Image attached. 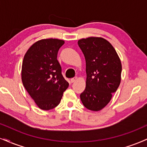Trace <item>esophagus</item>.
Returning a JSON list of instances; mask_svg holds the SVG:
<instances>
[{
	"label": "esophagus",
	"instance_id": "obj_1",
	"mask_svg": "<svg viewBox=\"0 0 147 147\" xmlns=\"http://www.w3.org/2000/svg\"><path fill=\"white\" fill-rule=\"evenodd\" d=\"M77 80V77H75L70 79V82H71V83H74V82H75Z\"/></svg>",
	"mask_w": 147,
	"mask_h": 147
}]
</instances>
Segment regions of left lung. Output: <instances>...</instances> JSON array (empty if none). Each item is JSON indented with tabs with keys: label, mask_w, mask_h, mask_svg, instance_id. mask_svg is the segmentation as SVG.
Instances as JSON below:
<instances>
[{
	"label": "left lung",
	"mask_w": 147,
	"mask_h": 147,
	"mask_svg": "<svg viewBox=\"0 0 147 147\" xmlns=\"http://www.w3.org/2000/svg\"><path fill=\"white\" fill-rule=\"evenodd\" d=\"M86 59V88L80 98L88 110L99 111L112 98L121 82L122 63L113 45L102 37L78 41Z\"/></svg>",
	"instance_id": "8db88e82"
}]
</instances>
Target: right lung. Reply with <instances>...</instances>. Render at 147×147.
Returning <instances> with one entry per match:
<instances>
[{
  "label": "right lung",
  "instance_id": "right-lung-1",
  "mask_svg": "<svg viewBox=\"0 0 147 147\" xmlns=\"http://www.w3.org/2000/svg\"><path fill=\"white\" fill-rule=\"evenodd\" d=\"M63 44L64 41L57 38L39 40L28 49L23 58L22 82L42 110L48 111L58 106L69 86L57 59Z\"/></svg>",
  "mask_w": 147,
  "mask_h": 147
}]
</instances>
